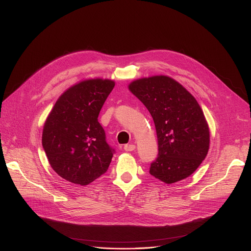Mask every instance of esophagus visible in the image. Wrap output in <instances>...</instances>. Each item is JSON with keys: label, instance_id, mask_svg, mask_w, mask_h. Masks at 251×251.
<instances>
[{"label": "esophagus", "instance_id": "esophagus-1", "mask_svg": "<svg viewBox=\"0 0 251 251\" xmlns=\"http://www.w3.org/2000/svg\"><path fill=\"white\" fill-rule=\"evenodd\" d=\"M124 149L126 151H132L135 150V146L134 145H126L124 147Z\"/></svg>", "mask_w": 251, "mask_h": 251}]
</instances>
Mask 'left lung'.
<instances>
[{"label": "left lung", "mask_w": 251, "mask_h": 251, "mask_svg": "<svg viewBox=\"0 0 251 251\" xmlns=\"http://www.w3.org/2000/svg\"><path fill=\"white\" fill-rule=\"evenodd\" d=\"M128 90L146 105L154 122L158 155L150 174L168 184L188 177L209 150V127L198 100L168 75L135 79Z\"/></svg>", "instance_id": "left-lung-1"}]
</instances>
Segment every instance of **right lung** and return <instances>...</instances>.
Listing matches in <instances>:
<instances>
[{
  "mask_svg": "<svg viewBox=\"0 0 251 251\" xmlns=\"http://www.w3.org/2000/svg\"><path fill=\"white\" fill-rule=\"evenodd\" d=\"M115 87L107 78H88L64 92L43 128L42 144L51 169L64 179L87 185L103 175L115 150L98 121Z\"/></svg>",
  "mask_w": 251,
  "mask_h": 251,
  "instance_id": "1",
  "label": "right lung"
}]
</instances>
